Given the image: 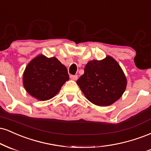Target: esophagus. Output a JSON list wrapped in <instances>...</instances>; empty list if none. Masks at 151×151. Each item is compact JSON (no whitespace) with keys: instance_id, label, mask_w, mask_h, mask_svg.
<instances>
[{"instance_id":"34e87169","label":"esophagus","mask_w":151,"mask_h":151,"mask_svg":"<svg viewBox=\"0 0 151 151\" xmlns=\"http://www.w3.org/2000/svg\"><path fill=\"white\" fill-rule=\"evenodd\" d=\"M70 78L72 80H73V81H76V80L78 79V76L77 75H75V76H70Z\"/></svg>"}]
</instances>
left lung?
Wrapping results in <instances>:
<instances>
[{
	"mask_svg": "<svg viewBox=\"0 0 151 151\" xmlns=\"http://www.w3.org/2000/svg\"><path fill=\"white\" fill-rule=\"evenodd\" d=\"M81 90L90 102L98 106H109L124 93L127 81L116 60L111 56L87 63L84 74L77 81Z\"/></svg>",
	"mask_w": 151,
	"mask_h": 151,
	"instance_id": "obj_1",
	"label": "left lung"
}]
</instances>
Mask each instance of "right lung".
Returning a JSON list of instances; mask_svg holds the SVG:
<instances>
[{"mask_svg":"<svg viewBox=\"0 0 151 151\" xmlns=\"http://www.w3.org/2000/svg\"><path fill=\"white\" fill-rule=\"evenodd\" d=\"M69 80L66 67L56 57L39 55L27 65L23 73L26 91L37 100H50Z\"/></svg>","mask_w":151,"mask_h":151,"instance_id":"1","label":"right lung"}]
</instances>
